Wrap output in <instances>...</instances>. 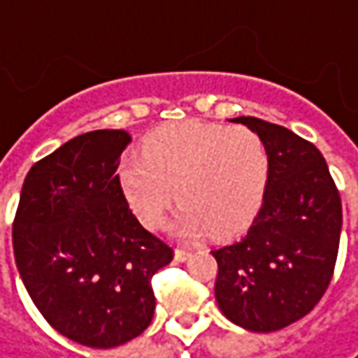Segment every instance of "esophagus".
Masks as SVG:
<instances>
[{
  "mask_svg": "<svg viewBox=\"0 0 358 358\" xmlns=\"http://www.w3.org/2000/svg\"><path fill=\"white\" fill-rule=\"evenodd\" d=\"M190 257H192V250H188V248H176V260L178 262H186Z\"/></svg>",
  "mask_w": 358,
  "mask_h": 358,
  "instance_id": "esophagus-1",
  "label": "esophagus"
}]
</instances>
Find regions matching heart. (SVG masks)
I'll use <instances>...</instances> for the list:
<instances>
[{
  "label": "heart",
  "mask_w": 358,
  "mask_h": 358,
  "mask_svg": "<svg viewBox=\"0 0 358 358\" xmlns=\"http://www.w3.org/2000/svg\"><path fill=\"white\" fill-rule=\"evenodd\" d=\"M266 176L268 154L255 130L198 120L160 128L142 156L120 164V186L138 220L160 228L178 198L174 228L184 236L238 232L260 206Z\"/></svg>",
  "instance_id": "b5f03b06"
}]
</instances>
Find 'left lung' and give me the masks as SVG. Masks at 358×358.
Returning a JSON list of instances; mask_svg holds the SVG:
<instances>
[{
    "instance_id": "left-lung-1",
    "label": "left lung",
    "mask_w": 358,
    "mask_h": 358,
    "mask_svg": "<svg viewBox=\"0 0 358 358\" xmlns=\"http://www.w3.org/2000/svg\"><path fill=\"white\" fill-rule=\"evenodd\" d=\"M262 138L268 176L246 234L212 250L218 262L216 303L226 319L272 333L306 317L333 278L343 204L315 144L250 116L232 117Z\"/></svg>"
}]
</instances>
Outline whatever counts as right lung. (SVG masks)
<instances>
[{
    "label": "right lung",
    "mask_w": 358,
    "mask_h": 358,
    "mask_svg": "<svg viewBox=\"0 0 358 358\" xmlns=\"http://www.w3.org/2000/svg\"><path fill=\"white\" fill-rule=\"evenodd\" d=\"M126 130L71 138L27 172L13 255L41 317L70 341L114 349L154 317L152 276L174 250L132 214L120 186Z\"/></svg>",
    "instance_id": "obj_1"
}]
</instances>
